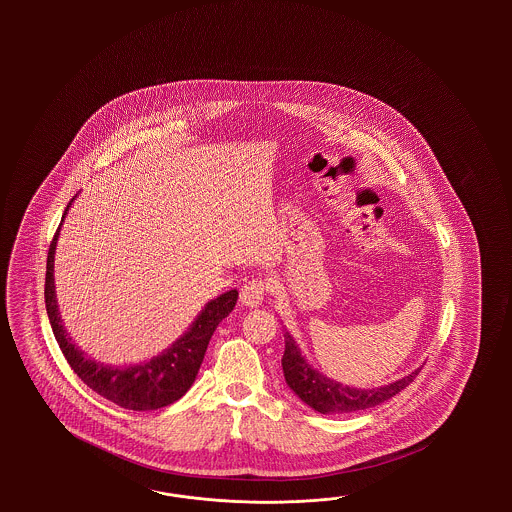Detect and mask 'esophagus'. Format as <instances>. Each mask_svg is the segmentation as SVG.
I'll return each mask as SVG.
<instances>
[{"instance_id": "1", "label": "esophagus", "mask_w": 512, "mask_h": 512, "mask_svg": "<svg viewBox=\"0 0 512 512\" xmlns=\"http://www.w3.org/2000/svg\"><path fill=\"white\" fill-rule=\"evenodd\" d=\"M268 287H270V283L266 279H251L240 291L242 304L248 306V308H257L259 304H263L264 296L268 293Z\"/></svg>"}]
</instances>
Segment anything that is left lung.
I'll use <instances>...</instances> for the list:
<instances>
[{
	"instance_id": "obj_1",
	"label": "left lung",
	"mask_w": 512,
	"mask_h": 512,
	"mask_svg": "<svg viewBox=\"0 0 512 512\" xmlns=\"http://www.w3.org/2000/svg\"><path fill=\"white\" fill-rule=\"evenodd\" d=\"M281 366H283L285 381L295 390L296 396L302 402L308 403L311 409L323 415L353 413V411L370 409L379 403L387 402L398 392H402L409 383H413V379L419 375V370H415L385 387H347L311 368L289 332H285V353L281 358Z\"/></svg>"
}]
</instances>
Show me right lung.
<instances>
[{"instance_id":"right-lung-1","label":"right lung","mask_w":512,"mask_h":512,"mask_svg":"<svg viewBox=\"0 0 512 512\" xmlns=\"http://www.w3.org/2000/svg\"><path fill=\"white\" fill-rule=\"evenodd\" d=\"M73 201L75 199H71V202ZM71 202L67 204L63 217L67 214ZM62 223L48 248L45 304H47L52 332L71 370L77 373L78 377L99 396L107 398L109 402L116 403L124 409L154 411L180 400L195 383V377L199 373L202 358L214 330L234 310L238 291L233 289L210 300L204 306V310L197 315L193 325L187 328L186 334L174 341L171 347L165 349L161 355H157L148 362L127 366V368L105 366L97 360L86 357L78 347H75V343L67 336L62 325V317L56 302V287H54V253H56V242L60 236Z\"/></svg>"}]
</instances>
